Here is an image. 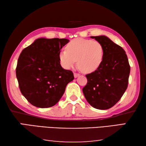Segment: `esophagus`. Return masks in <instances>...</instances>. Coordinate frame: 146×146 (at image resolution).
Masks as SVG:
<instances>
[{
    "label": "esophagus",
    "mask_w": 146,
    "mask_h": 146,
    "mask_svg": "<svg viewBox=\"0 0 146 146\" xmlns=\"http://www.w3.org/2000/svg\"><path fill=\"white\" fill-rule=\"evenodd\" d=\"M80 75V74L77 73H74V76H75V78L78 77V76Z\"/></svg>",
    "instance_id": "34e87169"
}]
</instances>
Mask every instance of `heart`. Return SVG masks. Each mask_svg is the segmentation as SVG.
<instances>
[{"instance_id":"heart-1","label":"heart","mask_w":146,"mask_h":146,"mask_svg":"<svg viewBox=\"0 0 146 146\" xmlns=\"http://www.w3.org/2000/svg\"><path fill=\"white\" fill-rule=\"evenodd\" d=\"M104 58V48L97 40L75 38L59 54L61 65L66 69L78 65L84 73H92L100 67Z\"/></svg>"}]
</instances>
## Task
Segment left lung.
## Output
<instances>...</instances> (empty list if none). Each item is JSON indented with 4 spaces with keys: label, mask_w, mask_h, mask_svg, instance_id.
I'll use <instances>...</instances> for the list:
<instances>
[{
    "label": "left lung",
    "mask_w": 146,
    "mask_h": 146,
    "mask_svg": "<svg viewBox=\"0 0 146 146\" xmlns=\"http://www.w3.org/2000/svg\"><path fill=\"white\" fill-rule=\"evenodd\" d=\"M104 48L102 62L97 70L86 75L82 89L86 100L93 108L108 110L115 106L126 90L130 66L122 47L105 36H91Z\"/></svg>",
    "instance_id": "8db88e82"
}]
</instances>
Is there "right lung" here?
<instances>
[{
	"mask_svg": "<svg viewBox=\"0 0 146 146\" xmlns=\"http://www.w3.org/2000/svg\"><path fill=\"white\" fill-rule=\"evenodd\" d=\"M68 42L66 38H38L22 51L16 76L21 93L35 107L55 106L74 79L72 71L64 70L59 59L61 48Z\"/></svg>",
	"mask_w": 146,
	"mask_h": 146,
	"instance_id": "obj_1",
	"label": "right lung"
}]
</instances>
